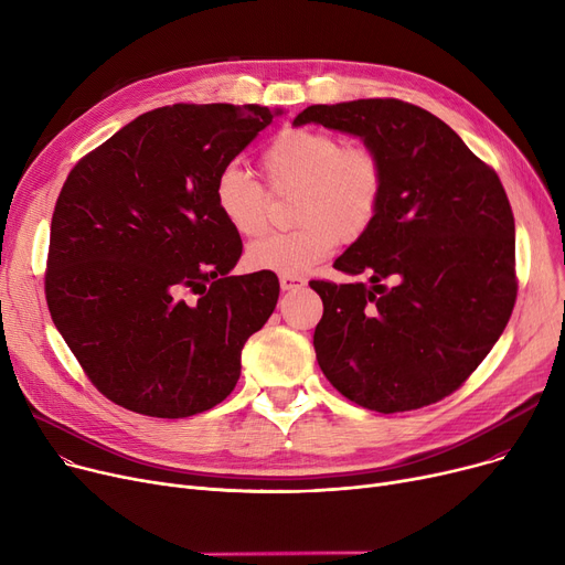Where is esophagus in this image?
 Listing matches in <instances>:
<instances>
[{
	"label": "esophagus",
	"instance_id": "esophagus-1",
	"mask_svg": "<svg viewBox=\"0 0 565 565\" xmlns=\"http://www.w3.org/2000/svg\"><path fill=\"white\" fill-rule=\"evenodd\" d=\"M279 284H281V290H295V288H302L305 286V277H300V275H281Z\"/></svg>",
	"mask_w": 565,
	"mask_h": 565
}]
</instances>
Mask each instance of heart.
I'll return each mask as SVG.
<instances>
[{
	"mask_svg": "<svg viewBox=\"0 0 565 565\" xmlns=\"http://www.w3.org/2000/svg\"><path fill=\"white\" fill-rule=\"evenodd\" d=\"M260 169L270 194H290L298 228L249 247L256 270L305 275L339 247L358 241L375 222L384 199V164L375 148L343 143L318 128H284L265 146ZM213 201L226 226L254 241L270 226V196L237 164L224 167Z\"/></svg>",
	"mask_w": 565,
	"mask_h": 565,
	"instance_id": "b5f03b06",
	"label": "heart"
}]
</instances>
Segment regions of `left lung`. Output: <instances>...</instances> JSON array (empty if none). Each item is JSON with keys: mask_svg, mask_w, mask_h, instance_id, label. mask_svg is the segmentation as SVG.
Instances as JSON below:
<instances>
[{"mask_svg": "<svg viewBox=\"0 0 565 565\" xmlns=\"http://www.w3.org/2000/svg\"><path fill=\"white\" fill-rule=\"evenodd\" d=\"M358 135L384 164L373 226L334 263L371 284L313 279L316 360L382 414L433 405L479 369L513 313L515 220L497 171L435 114L396 98L311 105L295 126Z\"/></svg>", "mask_w": 565, "mask_h": 565, "instance_id": "left-lung-1", "label": "left lung"}]
</instances>
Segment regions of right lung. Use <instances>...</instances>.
<instances>
[{"label":"right lung","mask_w":565,"mask_h":565,"mask_svg":"<svg viewBox=\"0 0 565 565\" xmlns=\"http://www.w3.org/2000/svg\"><path fill=\"white\" fill-rule=\"evenodd\" d=\"M277 114L158 107L71 169L52 213L45 300L111 403L185 419L233 392L243 345L273 316L279 279L231 275L243 241L220 217L213 188Z\"/></svg>","instance_id":"1"}]
</instances>
